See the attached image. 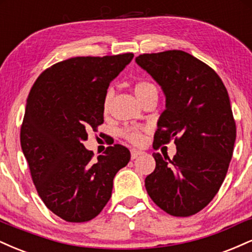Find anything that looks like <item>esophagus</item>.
<instances>
[{"label":"esophagus","instance_id":"1","mask_svg":"<svg viewBox=\"0 0 252 252\" xmlns=\"http://www.w3.org/2000/svg\"><path fill=\"white\" fill-rule=\"evenodd\" d=\"M131 158L132 160H135V158H137L138 156H141L143 154V152H141V150H136V149H131Z\"/></svg>","mask_w":252,"mask_h":252}]
</instances>
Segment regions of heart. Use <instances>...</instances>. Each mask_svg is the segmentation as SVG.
I'll return each instance as SVG.
<instances>
[{"label":"heart","instance_id":"1","mask_svg":"<svg viewBox=\"0 0 252 252\" xmlns=\"http://www.w3.org/2000/svg\"><path fill=\"white\" fill-rule=\"evenodd\" d=\"M134 92L136 94V97L138 98L141 103L147 102V100L153 99V98H156L158 99V88L155 86L154 83L149 82V80L146 79H141L135 82L134 86ZM115 91L112 89H109L106 91L105 97H104V103H103V108L104 111H108L110 108V104H111L112 98H114ZM122 135L126 140L130 141L131 143L134 144H140L143 141V135H142V129L140 128H134V126H130V128H126L122 130Z\"/></svg>","mask_w":252,"mask_h":252}]
</instances>
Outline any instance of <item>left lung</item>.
Segmentation results:
<instances>
[{"mask_svg": "<svg viewBox=\"0 0 252 252\" xmlns=\"http://www.w3.org/2000/svg\"><path fill=\"white\" fill-rule=\"evenodd\" d=\"M136 63L166 96L154 143L174 138L176 146L172 160L153 154L156 167L146 189L168 215L193 216L218 193L232 158L236 123L227 90L209 65L184 51L141 54Z\"/></svg>", "mask_w": 252, "mask_h": 252, "instance_id": "8db88e82", "label": "left lung"}]
</instances>
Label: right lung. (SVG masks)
Listing matches in <instances>:
<instances>
[{
	"label": "right lung",
	"mask_w": 252,
	"mask_h": 252,
	"mask_svg": "<svg viewBox=\"0 0 252 252\" xmlns=\"http://www.w3.org/2000/svg\"><path fill=\"white\" fill-rule=\"evenodd\" d=\"M134 54L76 57L37 77L27 98L21 148L32 180L48 210L70 222L94 219L111 198L116 173L128 164V148L108 147L96 160L84 147L88 129L104 122V97Z\"/></svg>",
	"instance_id": "add662e5"
}]
</instances>
